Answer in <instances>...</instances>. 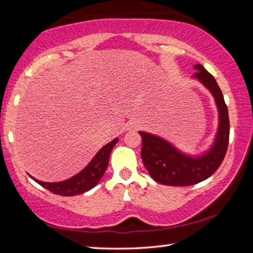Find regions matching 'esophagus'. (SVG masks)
<instances>
[{"label":"esophagus","instance_id":"1","mask_svg":"<svg viewBox=\"0 0 253 253\" xmlns=\"http://www.w3.org/2000/svg\"><path fill=\"white\" fill-rule=\"evenodd\" d=\"M139 127L138 124L136 122H129L127 124V130H132V129H137Z\"/></svg>","mask_w":253,"mask_h":253}]
</instances>
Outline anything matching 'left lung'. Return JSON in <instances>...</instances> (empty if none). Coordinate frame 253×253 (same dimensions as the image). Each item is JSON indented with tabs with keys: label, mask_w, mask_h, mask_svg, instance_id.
<instances>
[{
	"label": "left lung",
	"mask_w": 253,
	"mask_h": 253,
	"mask_svg": "<svg viewBox=\"0 0 253 253\" xmlns=\"http://www.w3.org/2000/svg\"><path fill=\"white\" fill-rule=\"evenodd\" d=\"M198 71L193 78L207 87L215 99L219 109V129L213 146L198 157L185 155L161 137L139 131L142 136V160L145 168L156 182L169 186H188L200 183L215 172L223 162L229 144L230 122L228 107L214 77L202 65H195Z\"/></svg>",
	"instance_id": "1"
}]
</instances>
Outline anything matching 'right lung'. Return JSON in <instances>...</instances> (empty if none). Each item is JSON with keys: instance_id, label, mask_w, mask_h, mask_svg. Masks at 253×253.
I'll return each instance as SVG.
<instances>
[{"instance_id": "right-lung-1", "label": "right lung", "mask_w": 253, "mask_h": 253, "mask_svg": "<svg viewBox=\"0 0 253 253\" xmlns=\"http://www.w3.org/2000/svg\"><path fill=\"white\" fill-rule=\"evenodd\" d=\"M117 142L118 138H115L110 143L105 145L81 172L75 175V176L66 179V181L48 183L33 178L31 175H30V177L33 178L41 186H43L46 190H49L54 194L62 196H74L83 194L84 192L91 190L92 187H95L98 182L100 181L107 166H108L111 149L114 148Z\"/></svg>"}]
</instances>
